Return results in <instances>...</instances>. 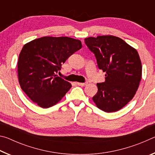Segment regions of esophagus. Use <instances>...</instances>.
Masks as SVG:
<instances>
[{"mask_svg":"<svg viewBox=\"0 0 155 155\" xmlns=\"http://www.w3.org/2000/svg\"><path fill=\"white\" fill-rule=\"evenodd\" d=\"M88 83L87 82H85V83H80V82H77V84L78 85H80V86H85L87 85Z\"/></svg>","mask_w":155,"mask_h":155,"instance_id":"esophagus-1","label":"esophagus"}]
</instances>
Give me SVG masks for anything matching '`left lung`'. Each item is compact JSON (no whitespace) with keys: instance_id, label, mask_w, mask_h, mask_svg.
Listing matches in <instances>:
<instances>
[{"instance_id":"1","label":"left lung","mask_w":155,"mask_h":155,"mask_svg":"<svg viewBox=\"0 0 155 155\" xmlns=\"http://www.w3.org/2000/svg\"><path fill=\"white\" fill-rule=\"evenodd\" d=\"M85 43L95 54L98 68L106 72L105 81L96 84L94 103L107 113L119 111L133 99L140 86L142 66L137 50L114 35L90 37Z\"/></svg>"}]
</instances>
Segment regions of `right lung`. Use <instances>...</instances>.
I'll list each match as a JSON object with an SVG mask.
<instances>
[{"instance_id":"add662e5","label":"right lung","mask_w":155,"mask_h":155,"mask_svg":"<svg viewBox=\"0 0 155 155\" xmlns=\"http://www.w3.org/2000/svg\"><path fill=\"white\" fill-rule=\"evenodd\" d=\"M82 48L79 40L46 36L25 44L19 54L18 76L20 87L41 108L58 103L72 87L56 72L73 53Z\"/></svg>"}]
</instances>
